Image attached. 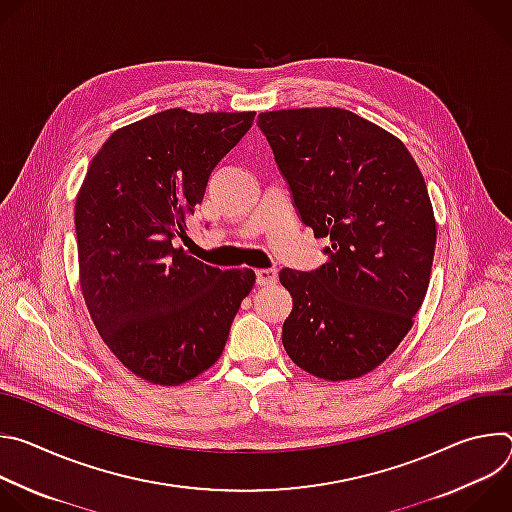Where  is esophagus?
<instances>
[{
    "instance_id": "1",
    "label": "esophagus",
    "mask_w": 512,
    "mask_h": 512,
    "mask_svg": "<svg viewBox=\"0 0 512 512\" xmlns=\"http://www.w3.org/2000/svg\"><path fill=\"white\" fill-rule=\"evenodd\" d=\"M255 277H257L259 285H273L277 281V271L275 269H257Z\"/></svg>"
}]
</instances>
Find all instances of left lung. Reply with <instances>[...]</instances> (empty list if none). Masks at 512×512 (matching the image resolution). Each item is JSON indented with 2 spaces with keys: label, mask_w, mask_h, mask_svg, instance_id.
Here are the masks:
<instances>
[{
  "label": "left lung",
  "mask_w": 512,
  "mask_h": 512,
  "mask_svg": "<svg viewBox=\"0 0 512 512\" xmlns=\"http://www.w3.org/2000/svg\"><path fill=\"white\" fill-rule=\"evenodd\" d=\"M302 223L330 237L316 271L281 269L294 298L281 342L326 381L375 371L413 326L429 285L435 218L405 143L338 107L261 113Z\"/></svg>",
  "instance_id": "obj_1"
}]
</instances>
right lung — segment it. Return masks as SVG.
<instances>
[{
    "label": "right lung",
    "mask_w": 512,
    "mask_h": 512,
    "mask_svg": "<svg viewBox=\"0 0 512 512\" xmlns=\"http://www.w3.org/2000/svg\"><path fill=\"white\" fill-rule=\"evenodd\" d=\"M255 111L168 109L109 135L75 204L83 298L103 342L133 375L182 385L223 354L255 283L174 247L208 178Z\"/></svg>",
    "instance_id": "right-lung-1"
}]
</instances>
